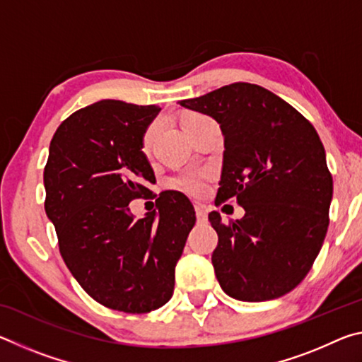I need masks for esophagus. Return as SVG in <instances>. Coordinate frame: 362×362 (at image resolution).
I'll use <instances>...</instances> for the list:
<instances>
[{"instance_id":"34e87169","label":"esophagus","mask_w":362,"mask_h":362,"mask_svg":"<svg viewBox=\"0 0 362 362\" xmlns=\"http://www.w3.org/2000/svg\"><path fill=\"white\" fill-rule=\"evenodd\" d=\"M194 212H196V218H198V222H206V220H207V214H206L203 206H201V204H194Z\"/></svg>"}]
</instances>
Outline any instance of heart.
I'll use <instances>...</instances> for the list:
<instances>
[{"mask_svg": "<svg viewBox=\"0 0 362 362\" xmlns=\"http://www.w3.org/2000/svg\"><path fill=\"white\" fill-rule=\"evenodd\" d=\"M203 118V115H198V113H187L185 116L182 118V124L183 127H187L189 124H193L194 121H198ZM159 129V122L158 121H153L151 124L146 127L142 134V140H140V148H142L144 153H148L151 145H153V140H155L156 134ZM173 185L183 189V192H187L189 194H194L198 196L204 192L206 188V182H204V177L199 175V174H182L177 177V179L173 180Z\"/></svg>", "mask_w": 362, "mask_h": 362, "instance_id": "1", "label": "heart"}]
</instances>
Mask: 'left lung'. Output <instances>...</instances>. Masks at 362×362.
Instances as JSON below:
<instances>
[{
    "mask_svg": "<svg viewBox=\"0 0 362 362\" xmlns=\"http://www.w3.org/2000/svg\"><path fill=\"white\" fill-rule=\"evenodd\" d=\"M212 116L225 151L216 204L235 199L241 220L209 222L218 235L212 265L243 302H265L302 283L322 247L334 183L313 124L262 86L233 83L179 102Z\"/></svg>",
    "mask_w": 362,
    "mask_h": 362,
    "instance_id": "left-lung-1",
    "label": "left lung"
}]
</instances>
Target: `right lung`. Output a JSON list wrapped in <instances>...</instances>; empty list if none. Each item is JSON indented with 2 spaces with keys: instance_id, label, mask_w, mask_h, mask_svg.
<instances>
[{
  "instance_id": "1",
  "label": "right lung",
  "mask_w": 362,
  "mask_h": 362,
  "mask_svg": "<svg viewBox=\"0 0 362 362\" xmlns=\"http://www.w3.org/2000/svg\"><path fill=\"white\" fill-rule=\"evenodd\" d=\"M159 112L121 100L78 110L57 127L45 168V209L65 265L95 302L124 313L169 302L196 222L177 192L159 194L144 218L131 214V201L148 198L156 182L140 140Z\"/></svg>"
}]
</instances>
